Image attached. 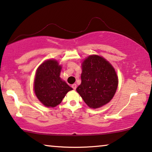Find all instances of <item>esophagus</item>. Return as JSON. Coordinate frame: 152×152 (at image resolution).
Here are the masks:
<instances>
[{
    "instance_id": "1",
    "label": "esophagus",
    "mask_w": 152,
    "mask_h": 152,
    "mask_svg": "<svg viewBox=\"0 0 152 152\" xmlns=\"http://www.w3.org/2000/svg\"><path fill=\"white\" fill-rule=\"evenodd\" d=\"M72 88L74 89V90H75V89L77 88V84H74L72 85Z\"/></svg>"
}]
</instances>
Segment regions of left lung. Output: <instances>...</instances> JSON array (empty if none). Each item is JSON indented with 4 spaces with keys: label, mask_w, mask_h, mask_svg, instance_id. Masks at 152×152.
<instances>
[{
    "label": "left lung",
    "mask_w": 152,
    "mask_h": 152,
    "mask_svg": "<svg viewBox=\"0 0 152 152\" xmlns=\"http://www.w3.org/2000/svg\"><path fill=\"white\" fill-rule=\"evenodd\" d=\"M82 83L76 91L91 109L109 103L116 92L118 78L114 68L104 58L90 55L82 62Z\"/></svg>",
    "instance_id": "8db88e82"
}]
</instances>
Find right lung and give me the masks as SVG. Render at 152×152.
Instances as JSON below:
<instances>
[{
	"instance_id": "add662e5",
	"label": "right lung",
	"mask_w": 152,
	"mask_h": 152,
	"mask_svg": "<svg viewBox=\"0 0 152 152\" xmlns=\"http://www.w3.org/2000/svg\"><path fill=\"white\" fill-rule=\"evenodd\" d=\"M61 66L55 59L47 60L37 68L34 81V93L47 107H55L61 102L68 91L72 90L60 78Z\"/></svg>"
}]
</instances>
